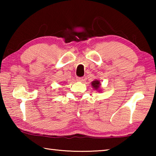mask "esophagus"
<instances>
[{
  "label": "esophagus",
  "mask_w": 156,
  "mask_h": 156,
  "mask_svg": "<svg viewBox=\"0 0 156 156\" xmlns=\"http://www.w3.org/2000/svg\"><path fill=\"white\" fill-rule=\"evenodd\" d=\"M83 79L84 78L83 77H78L77 78H76V80H77L78 81H80L81 82V81L83 80Z\"/></svg>",
  "instance_id": "esophagus-1"
}]
</instances>
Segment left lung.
<instances>
[{"mask_svg":"<svg viewBox=\"0 0 156 156\" xmlns=\"http://www.w3.org/2000/svg\"><path fill=\"white\" fill-rule=\"evenodd\" d=\"M91 86L95 90L98 91V92H100L102 91V89L100 87L101 86V83H100V80H95L94 81L91 82Z\"/></svg>","mask_w":156,"mask_h":156,"instance_id":"left-lung-1","label":"left lung"}]
</instances>
